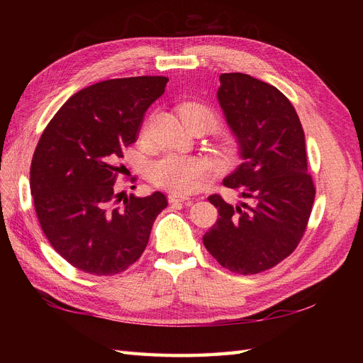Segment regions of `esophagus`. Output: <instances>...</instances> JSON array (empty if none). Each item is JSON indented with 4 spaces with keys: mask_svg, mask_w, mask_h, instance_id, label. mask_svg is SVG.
<instances>
[{
    "mask_svg": "<svg viewBox=\"0 0 363 363\" xmlns=\"http://www.w3.org/2000/svg\"><path fill=\"white\" fill-rule=\"evenodd\" d=\"M168 200H169V203H186V201H189L191 199H189V196H184V195L171 194V195L168 196Z\"/></svg>",
    "mask_w": 363,
    "mask_h": 363,
    "instance_id": "obj_1",
    "label": "esophagus"
}]
</instances>
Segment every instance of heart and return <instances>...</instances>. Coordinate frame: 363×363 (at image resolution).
Instances as JSON below:
<instances>
[{
  "mask_svg": "<svg viewBox=\"0 0 363 363\" xmlns=\"http://www.w3.org/2000/svg\"><path fill=\"white\" fill-rule=\"evenodd\" d=\"M180 113L201 115L208 124L213 121L211 108L200 104H184L180 108ZM150 172L152 182L160 188L186 195L196 191L203 184L206 177V164L194 157L168 155L151 163Z\"/></svg>",
  "mask_w": 363,
  "mask_h": 363,
  "instance_id": "b5f03b06",
  "label": "heart"
}]
</instances>
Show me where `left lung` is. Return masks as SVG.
<instances>
[{"instance_id":"obj_1","label":"left lung","mask_w":363,"mask_h":363,"mask_svg":"<svg viewBox=\"0 0 363 363\" xmlns=\"http://www.w3.org/2000/svg\"><path fill=\"white\" fill-rule=\"evenodd\" d=\"M219 82L216 96L240 157L223 184L251 204L208 196L219 218L203 244L219 265L248 276L276 267L300 244L315 186L307 174L304 131L288 98L242 72L221 74Z\"/></svg>"}]
</instances>
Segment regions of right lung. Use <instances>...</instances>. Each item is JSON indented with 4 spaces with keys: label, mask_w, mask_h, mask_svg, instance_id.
<instances>
[{
    "label": "right lung",
    "mask_w": 363,
    "mask_h": 363,
    "mask_svg": "<svg viewBox=\"0 0 363 363\" xmlns=\"http://www.w3.org/2000/svg\"><path fill=\"white\" fill-rule=\"evenodd\" d=\"M169 80L159 75L95 83L74 94L50 121L30 168L39 224L52 248L92 276L125 271L144 252L152 223L168 206L162 192L116 206L124 147L136 140L147 108Z\"/></svg>",
    "instance_id": "right-lung-1"
}]
</instances>
